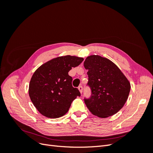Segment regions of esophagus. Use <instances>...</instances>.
Wrapping results in <instances>:
<instances>
[{"instance_id":"1","label":"esophagus","mask_w":153,"mask_h":153,"mask_svg":"<svg viewBox=\"0 0 153 153\" xmlns=\"http://www.w3.org/2000/svg\"><path fill=\"white\" fill-rule=\"evenodd\" d=\"M78 90H79L80 93L82 94V91H83V87H82V86H79V87H78Z\"/></svg>"}]
</instances>
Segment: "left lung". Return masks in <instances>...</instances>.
<instances>
[{
	"label": "left lung",
	"mask_w": 153,
	"mask_h": 153,
	"mask_svg": "<svg viewBox=\"0 0 153 153\" xmlns=\"http://www.w3.org/2000/svg\"><path fill=\"white\" fill-rule=\"evenodd\" d=\"M84 66L87 69L92 94L84 101L94 115L106 118L117 113L126 103L131 85L116 64L98 55L88 56Z\"/></svg>",
	"instance_id": "8db88e82"
}]
</instances>
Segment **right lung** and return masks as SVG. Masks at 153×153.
I'll return each instance as SVG.
<instances>
[{"instance_id":"1","label":"right lung","mask_w":153,"mask_h":153,"mask_svg":"<svg viewBox=\"0 0 153 153\" xmlns=\"http://www.w3.org/2000/svg\"><path fill=\"white\" fill-rule=\"evenodd\" d=\"M83 61L76 56H61L50 60L35 71L29 83V94L41 114L55 119L68 112L72 101L80 96L78 89L73 87L68 72Z\"/></svg>"}]
</instances>
